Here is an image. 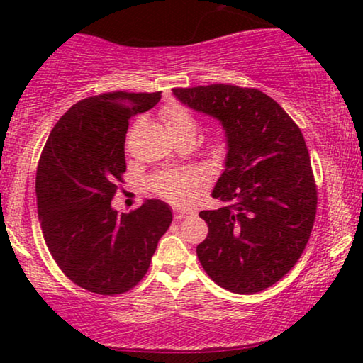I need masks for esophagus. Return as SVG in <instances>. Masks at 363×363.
<instances>
[{"label": "esophagus", "instance_id": "obj_1", "mask_svg": "<svg viewBox=\"0 0 363 363\" xmlns=\"http://www.w3.org/2000/svg\"><path fill=\"white\" fill-rule=\"evenodd\" d=\"M188 215H190V211H185V210H180V208H173V218L175 220H183V218H186Z\"/></svg>", "mask_w": 363, "mask_h": 363}]
</instances>
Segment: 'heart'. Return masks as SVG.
I'll return each mask as SVG.
<instances>
[{
	"mask_svg": "<svg viewBox=\"0 0 363 363\" xmlns=\"http://www.w3.org/2000/svg\"><path fill=\"white\" fill-rule=\"evenodd\" d=\"M160 118L175 142L195 140L200 122L186 106L180 102H168L160 108ZM138 125L140 121L133 123V128ZM206 147L211 160L221 162L228 150V138L225 133H216L208 140ZM198 185H200V177L191 170L158 172L148 180V186L155 195L173 203H186Z\"/></svg>",
	"mask_w": 363,
	"mask_h": 363,
	"instance_id": "1",
	"label": "heart"
}]
</instances>
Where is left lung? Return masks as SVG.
<instances>
[{"mask_svg":"<svg viewBox=\"0 0 363 363\" xmlns=\"http://www.w3.org/2000/svg\"><path fill=\"white\" fill-rule=\"evenodd\" d=\"M173 94L216 117L228 137L226 168L201 211L206 240L196 255L223 289L255 294L276 284L304 252L317 213V185L301 128L274 99L252 87L210 84Z\"/></svg>","mask_w":363,"mask_h":363,"instance_id":"1","label":"left lung"}]
</instances>
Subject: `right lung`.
Here are the masks:
<instances>
[{"label": "right lung", "mask_w": 363, "mask_h": 363, "mask_svg": "<svg viewBox=\"0 0 363 363\" xmlns=\"http://www.w3.org/2000/svg\"><path fill=\"white\" fill-rule=\"evenodd\" d=\"M162 92H106L82 99L59 118L39 157L38 215L44 241L64 274L82 289L117 296L147 274L158 240L170 228L167 203L147 200L112 210L123 183L128 121Z\"/></svg>", "instance_id": "obj_1"}]
</instances>
